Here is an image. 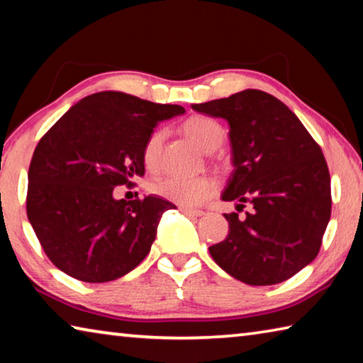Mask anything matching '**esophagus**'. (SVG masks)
Wrapping results in <instances>:
<instances>
[{"instance_id": "34e87169", "label": "esophagus", "mask_w": 363, "mask_h": 363, "mask_svg": "<svg viewBox=\"0 0 363 363\" xmlns=\"http://www.w3.org/2000/svg\"><path fill=\"white\" fill-rule=\"evenodd\" d=\"M181 211L186 214V216H189V218H200V216H203V211H200V210H189V208H181Z\"/></svg>"}]
</instances>
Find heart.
I'll return each instance as SVG.
<instances>
[{
  "label": "heart",
  "mask_w": 363,
  "mask_h": 363,
  "mask_svg": "<svg viewBox=\"0 0 363 363\" xmlns=\"http://www.w3.org/2000/svg\"><path fill=\"white\" fill-rule=\"evenodd\" d=\"M182 131L200 150L206 153L216 152L223 145L225 139L224 128L216 120L208 116H190L182 125ZM164 140V133L162 130L153 131L143 150V160L147 169L155 171L160 164V153ZM152 192L162 199L176 203L179 206L192 208L200 205L201 201L216 192V182L211 177H177L164 176L152 182Z\"/></svg>",
  "instance_id": "1"
}]
</instances>
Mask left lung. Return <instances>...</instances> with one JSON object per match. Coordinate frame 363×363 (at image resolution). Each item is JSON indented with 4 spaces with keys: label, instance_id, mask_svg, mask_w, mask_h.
Wrapping results in <instances>:
<instances>
[{
    "label": "left lung",
    "instance_id": "obj_1",
    "mask_svg": "<svg viewBox=\"0 0 363 363\" xmlns=\"http://www.w3.org/2000/svg\"><path fill=\"white\" fill-rule=\"evenodd\" d=\"M229 123L233 171L220 199L247 218L224 214L229 233L210 255L247 285H275L315 259L331 214L330 173L320 147L277 97L245 89L192 104Z\"/></svg>",
    "mask_w": 363,
    "mask_h": 363
}]
</instances>
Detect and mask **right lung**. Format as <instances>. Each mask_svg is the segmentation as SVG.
Instances as JSON below:
<instances>
[{"label":"right lung","instance_id":"1","mask_svg":"<svg viewBox=\"0 0 363 363\" xmlns=\"http://www.w3.org/2000/svg\"><path fill=\"white\" fill-rule=\"evenodd\" d=\"M186 110L120 91L86 96L36 145L28 169L27 216L54 266L104 284L149 255L163 213L162 196L116 200L113 189L144 176L143 150L160 121Z\"/></svg>","mask_w":363,"mask_h":363}]
</instances>
